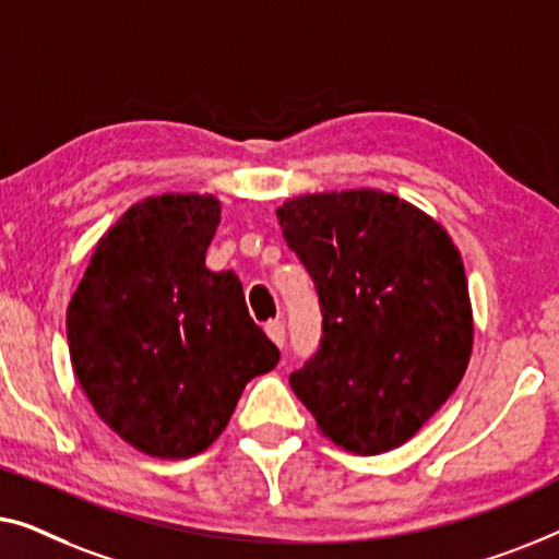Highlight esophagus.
Returning a JSON list of instances; mask_svg holds the SVG:
<instances>
[{
    "instance_id": "1",
    "label": "esophagus",
    "mask_w": 559,
    "mask_h": 559,
    "mask_svg": "<svg viewBox=\"0 0 559 559\" xmlns=\"http://www.w3.org/2000/svg\"><path fill=\"white\" fill-rule=\"evenodd\" d=\"M265 334H269V340L276 344V347H283V342H286V329H283L281 321H269L265 324Z\"/></svg>"
}]
</instances>
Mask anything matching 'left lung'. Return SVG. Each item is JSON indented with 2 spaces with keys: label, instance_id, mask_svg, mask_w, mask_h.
Instances as JSON below:
<instances>
[{
  "label": "left lung",
  "instance_id": "obj_1",
  "mask_svg": "<svg viewBox=\"0 0 559 559\" xmlns=\"http://www.w3.org/2000/svg\"><path fill=\"white\" fill-rule=\"evenodd\" d=\"M276 215L324 317L290 388L344 451L403 445L453 395L474 349L459 248L415 204L367 187L301 194Z\"/></svg>",
  "mask_w": 559,
  "mask_h": 559
}]
</instances>
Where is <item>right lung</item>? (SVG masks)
Here are the masks:
<instances>
[{"instance_id": "right-lung-1", "label": "right lung", "mask_w": 559, "mask_h": 559, "mask_svg": "<svg viewBox=\"0 0 559 559\" xmlns=\"http://www.w3.org/2000/svg\"><path fill=\"white\" fill-rule=\"evenodd\" d=\"M212 194L131 204L98 240L68 306L73 372L98 418L156 459H190L223 433L246 384L281 352L250 319L233 271L204 265Z\"/></svg>"}]
</instances>
